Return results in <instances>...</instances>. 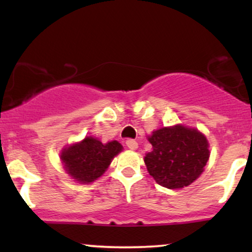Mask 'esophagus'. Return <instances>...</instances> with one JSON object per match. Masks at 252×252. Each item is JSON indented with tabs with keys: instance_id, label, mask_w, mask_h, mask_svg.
Masks as SVG:
<instances>
[{
	"instance_id": "1",
	"label": "esophagus",
	"mask_w": 252,
	"mask_h": 252,
	"mask_svg": "<svg viewBox=\"0 0 252 252\" xmlns=\"http://www.w3.org/2000/svg\"><path fill=\"white\" fill-rule=\"evenodd\" d=\"M126 146L129 150H136L137 149V142H136V141H134V140H130V139L127 140L126 141Z\"/></svg>"
}]
</instances>
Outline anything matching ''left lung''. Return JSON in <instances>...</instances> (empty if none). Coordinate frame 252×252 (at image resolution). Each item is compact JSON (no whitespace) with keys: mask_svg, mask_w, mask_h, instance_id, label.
I'll return each instance as SVG.
<instances>
[{"mask_svg":"<svg viewBox=\"0 0 252 252\" xmlns=\"http://www.w3.org/2000/svg\"><path fill=\"white\" fill-rule=\"evenodd\" d=\"M153 150L144 156L147 170L158 185L180 189L203 173L210 157L209 141L197 128L178 124L148 136Z\"/></svg>","mask_w":252,"mask_h":252,"instance_id":"1","label":"left lung"}]
</instances>
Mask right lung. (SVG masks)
I'll return each mask as SVG.
<instances>
[{
    "label": "right lung",
    "mask_w": 252,
    "mask_h": 252,
    "mask_svg": "<svg viewBox=\"0 0 252 252\" xmlns=\"http://www.w3.org/2000/svg\"><path fill=\"white\" fill-rule=\"evenodd\" d=\"M122 151L123 146L118 141L102 143L94 136H86L80 142L63 148L61 160L65 172L74 181L88 185L97 180Z\"/></svg>",
    "instance_id": "obj_1"
}]
</instances>
